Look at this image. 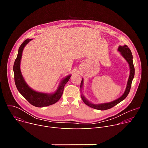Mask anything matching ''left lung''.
I'll return each mask as SVG.
<instances>
[{
	"label": "left lung",
	"mask_w": 148,
	"mask_h": 148,
	"mask_svg": "<svg viewBox=\"0 0 148 148\" xmlns=\"http://www.w3.org/2000/svg\"><path fill=\"white\" fill-rule=\"evenodd\" d=\"M118 51L121 53V56L125 58V60L127 61L129 64L130 69V76L128 78V80L127 82V85H126V89L123 92V94L119 97L118 99L110 102H105V103H93L89 101L86 97L84 95L83 93L82 92L81 94V98L83 101V102L85 103L87 105H88V107L98 110H106L110 109L114 107L115 105H117L119 102H121L122 101L125 99L126 97L128 96L131 87V84L133 80V78L135 75V68L134 66V63H133V56L131 53V50L128 48V47L126 45H124L123 46H119L118 47ZM83 84H84V79L82 78V81L81 82V85H80V88H81V91L82 92V90L83 89Z\"/></svg>",
	"instance_id": "obj_1"
}]
</instances>
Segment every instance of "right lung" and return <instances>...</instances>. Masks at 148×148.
Segmentation results:
<instances>
[{
    "instance_id": "add662e5",
    "label": "right lung",
    "mask_w": 148,
    "mask_h": 148,
    "mask_svg": "<svg viewBox=\"0 0 148 148\" xmlns=\"http://www.w3.org/2000/svg\"><path fill=\"white\" fill-rule=\"evenodd\" d=\"M33 38H27L20 45L17 53V58L13 65L14 74V82L18 92L33 106L36 107H44L53 105L57 102L61 98L64 86L70 79L71 75L70 74L63 78L54 92L45 93L38 92L30 88L25 81L20 70V62L25 47L32 40Z\"/></svg>"
}]
</instances>
